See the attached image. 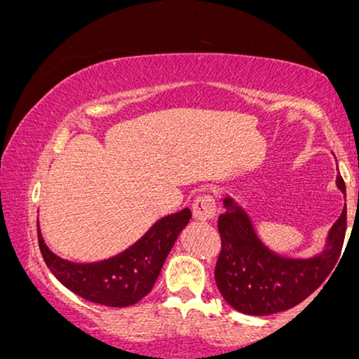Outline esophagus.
Wrapping results in <instances>:
<instances>
[{
	"instance_id": "esophagus-1",
	"label": "esophagus",
	"mask_w": 359,
	"mask_h": 359,
	"mask_svg": "<svg viewBox=\"0 0 359 359\" xmlns=\"http://www.w3.org/2000/svg\"><path fill=\"white\" fill-rule=\"evenodd\" d=\"M192 212H194V218L199 222H210L214 220L217 215V204L215 199L209 194L199 196L192 204Z\"/></svg>"
}]
</instances>
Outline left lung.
Returning <instances> with one entry per match:
<instances>
[{"label": "left lung", "instance_id": "8db88e82", "mask_svg": "<svg viewBox=\"0 0 359 359\" xmlns=\"http://www.w3.org/2000/svg\"><path fill=\"white\" fill-rule=\"evenodd\" d=\"M337 188L346 197L345 181L337 175ZM218 217L222 252L215 282L223 299L248 316L282 313L299 304L329 277L340 257L346 231V204L327 233L324 249L309 257L275 252L257 235L248 210L226 196Z\"/></svg>", "mask_w": 359, "mask_h": 359}]
</instances>
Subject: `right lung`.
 Returning <instances> with one entry per match:
<instances>
[{
    "label": "right lung",
    "instance_id": "right-lung-1",
    "mask_svg": "<svg viewBox=\"0 0 359 359\" xmlns=\"http://www.w3.org/2000/svg\"><path fill=\"white\" fill-rule=\"evenodd\" d=\"M191 217L189 209L162 217L126 251L90 264H77L56 256L46 246L39 225L40 251L51 273L72 293L97 304L126 308L139 303L154 288L171 248L188 226Z\"/></svg>",
    "mask_w": 359,
    "mask_h": 359
}]
</instances>
